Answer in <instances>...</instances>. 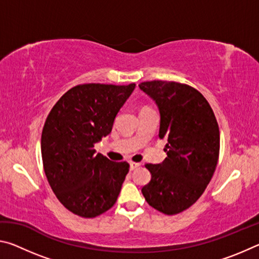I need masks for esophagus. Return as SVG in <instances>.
Listing matches in <instances>:
<instances>
[{
  "instance_id": "34e87169",
  "label": "esophagus",
  "mask_w": 259,
  "mask_h": 259,
  "mask_svg": "<svg viewBox=\"0 0 259 259\" xmlns=\"http://www.w3.org/2000/svg\"><path fill=\"white\" fill-rule=\"evenodd\" d=\"M139 165H140V163H138V162H130V170L137 169Z\"/></svg>"
}]
</instances>
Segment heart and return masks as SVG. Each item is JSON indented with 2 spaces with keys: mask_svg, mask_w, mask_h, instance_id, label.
Wrapping results in <instances>:
<instances>
[{
  "mask_svg": "<svg viewBox=\"0 0 259 259\" xmlns=\"http://www.w3.org/2000/svg\"><path fill=\"white\" fill-rule=\"evenodd\" d=\"M145 108H147V107H144V108H143V109H145Z\"/></svg>",
  "mask_w": 259,
  "mask_h": 259,
  "instance_id": "obj_1",
  "label": "heart"
}]
</instances>
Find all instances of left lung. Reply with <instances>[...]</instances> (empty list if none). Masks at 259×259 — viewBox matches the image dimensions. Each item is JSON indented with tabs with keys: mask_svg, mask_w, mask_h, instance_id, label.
<instances>
[{
	"mask_svg": "<svg viewBox=\"0 0 259 259\" xmlns=\"http://www.w3.org/2000/svg\"><path fill=\"white\" fill-rule=\"evenodd\" d=\"M139 88L159 107V137L166 139L168 155L160 164H145L152 178L142 193L151 207L176 214L198 201L216 170L221 139L216 116L202 94L187 84L156 80Z\"/></svg>",
	"mask_w": 259,
	"mask_h": 259,
	"instance_id": "left-lung-1",
	"label": "left lung"
}]
</instances>
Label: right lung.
Listing matches in <instances>:
<instances>
[{
    "label": "right lung",
    "mask_w": 259,
    "mask_h": 259,
    "mask_svg": "<svg viewBox=\"0 0 259 259\" xmlns=\"http://www.w3.org/2000/svg\"><path fill=\"white\" fill-rule=\"evenodd\" d=\"M135 87L78 84L61 96L47 117L41 137L46 176L60 203L77 216L97 217L116 202L129 163L96 154L95 144L111 134Z\"/></svg>",
    "instance_id": "add662e5"
}]
</instances>
